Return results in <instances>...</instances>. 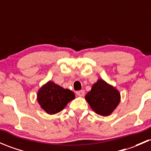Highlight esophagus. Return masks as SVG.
I'll use <instances>...</instances> for the list:
<instances>
[{"label": "esophagus", "mask_w": 151, "mask_h": 151, "mask_svg": "<svg viewBox=\"0 0 151 151\" xmlns=\"http://www.w3.org/2000/svg\"><path fill=\"white\" fill-rule=\"evenodd\" d=\"M76 93H77V95L79 96H84L85 91H84V90L78 91H77V92H76Z\"/></svg>", "instance_id": "obj_1"}]
</instances>
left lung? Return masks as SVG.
<instances>
[{
  "mask_svg": "<svg viewBox=\"0 0 151 151\" xmlns=\"http://www.w3.org/2000/svg\"><path fill=\"white\" fill-rule=\"evenodd\" d=\"M85 99L96 113L107 116L119 104L121 96L115 88L100 79L93 85L91 91L85 96Z\"/></svg>",
  "mask_w": 151,
  "mask_h": 151,
  "instance_id": "left-lung-1",
  "label": "left lung"
}]
</instances>
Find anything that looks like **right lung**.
I'll list each match as a JSON object with an SVG mask.
<instances>
[{
    "label": "right lung",
    "instance_id": "right-lung-1",
    "mask_svg": "<svg viewBox=\"0 0 151 151\" xmlns=\"http://www.w3.org/2000/svg\"><path fill=\"white\" fill-rule=\"evenodd\" d=\"M74 98V92L51 81L43 85L37 95L38 102L42 109L50 115L60 112Z\"/></svg>",
    "mask_w": 151,
    "mask_h": 151
}]
</instances>
